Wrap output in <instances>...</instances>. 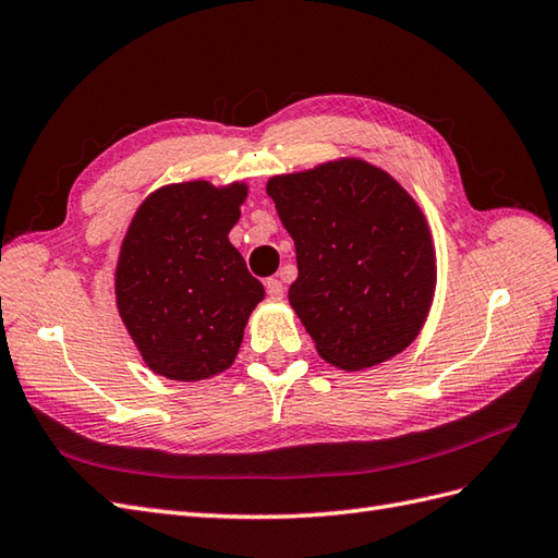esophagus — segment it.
I'll use <instances>...</instances> for the list:
<instances>
[{"label":"esophagus","mask_w":558,"mask_h":558,"mask_svg":"<svg viewBox=\"0 0 558 558\" xmlns=\"http://www.w3.org/2000/svg\"><path fill=\"white\" fill-rule=\"evenodd\" d=\"M266 292L270 299H282L284 294V284L278 278H268L266 280Z\"/></svg>","instance_id":"obj_1"}]
</instances>
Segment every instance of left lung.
Here are the masks:
<instances>
[{"label":"left lung","mask_w":558,"mask_h":558,"mask_svg":"<svg viewBox=\"0 0 558 558\" xmlns=\"http://www.w3.org/2000/svg\"><path fill=\"white\" fill-rule=\"evenodd\" d=\"M266 193L296 250L288 299L320 359L359 373L405 351L436 292L434 238L415 197L361 157L270 177Z\"/></svg>","instance_id":"1"}]
</instances>
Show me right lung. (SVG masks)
<instances>
[{"mask_svg":"<svg viewBox=\"0 0 558 558\" xmlns=\"http://www.w3.org/2000/svg\"><path fill=\"white\" fill-rule=\"evenodd\" d=\"M247 183H169L136 209L116 268L120 318L155 375L199 381L233 365L264 299L228 233Z\"/></svg>","mask_w":558,"mask_h":558,"instance_id":"right-lung-1","label":"right lung"}]
</instances>
